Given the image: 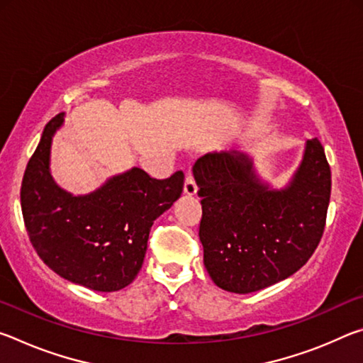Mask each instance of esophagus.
<instances>
[{
  "label": "esophagus",
  "mask_w": 363,
  "mask_h": 363,
  "mask_svg": "<svg viewBox=\"0 0 363 363\" xmlns=\"http://www.w3.org/2000/svg\"><path fill=\"white\" fill-rule=\"evenodd\" d=\"M184 192L187 195H195L196 194V182L194 179L192 173H189L186 176V182H184Z\"/></svg>",
  "instance_id": "1"
}]
</instances>
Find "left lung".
Instances as JSON below:
<instances>
[{
	"instance_id": "obj_1",
	"label": "left lung",
	"mask_w": 363,
	"mask_h": 363,
	"mask_svg": "<svg viewBox=\"0 0 363 363\" xmlns=\"http://www.w3.org/2000/svg\"><path fill=\"white\" fill-rule=\"evenodd\" d=\"M201 196L200 242L214 284L247 294L293 275L323 235L331 171L317 139L285 189H269L247 153H206L194 164Z\"/></svg>"
}]
</instances>
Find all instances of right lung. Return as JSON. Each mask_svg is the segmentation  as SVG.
Listing matches in <instances>:
<instances>
[{
    "instance_id": "right-lung-1",
    "label": "right lung",
    "mask_w": 363,
    "mask_h": 363,
    "mask_svg": "<svg viewBox=\"0 0 363 363\" xmlns=\"http://www.w3.org/2000/svg\"><path fill=\"white\" fill-rule=\"evenodd\" d=\"M64 123H48L28 160L21 187L23 223L30 242L49 269L96 291H118L143 267L150 227L184 189V173L153 179L133 168L88 195L73 196L49 173L51 140Z\"/></svg>"
}]
</instances>
